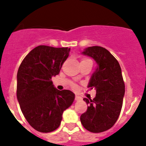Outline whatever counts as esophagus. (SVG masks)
<instances>
[{"mask_svg":"<svg viewBox=\"0 0 146 146\" xmlns=\"http://www.w3.org/2000/svg\"><path fill=\"white\" fill-rule=\"evenodd\" d=\"M81 99H82V98H81L80 96H75V100H76V101H80V100H81Z\"/></svg>","mask_w":146,"mask_h":146,"instance_id":"esophagus-1","label":"esophagus"}]
</instances>
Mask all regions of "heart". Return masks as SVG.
Instances as JSON below:
<instances>
[{"instance_id":"b5f03b06","label":"heart","mask_w":146,"mask_h":146,"mask_svg":"<svg viewBox=\"0 0 146 146\" xmlns=\"http://www.w3.org/2000/svg\"><path fill=\"white\" fill-rule=\"evenodd\" d=\"M88 60V59H86V58H85V59H83V60ZM72 88H75L76 86H74V85H73V86H72Z\"/></svg>"}]
</instances>
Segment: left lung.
I'll list each match as a JSON object with an SVG mask.
<instances>
[{
  "instance_id": "1",
  "label": "left lung",
  "mask_w": 146,
  "mask_h": 146,
  "mask_svg": "<svg viewBox=\"0 0 146 146\" xmlns=\"http://www.w3.org/2000/svg\"><path fill=\"white\" fill-rule=\"evenodd\" d=\"M82 54L94 59L97 66L88 85L96 90V96L83 99L88 106L87 111L81 115L80 121L88 131L99 133L111 128L118 120L125 85L119 63L108 50L93 46L85 49Z\"/></svg>"
}]
</instances>
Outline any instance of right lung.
Segmentation results:
<instances>
[{
  "label": "right lung",
  "mask_w": 146,
  "mask_h": 146,
  "mask_svg": "<svg viewBox=\"0 0 146 146\" xmlns=\"http://www.w3.org/2000/svg\"><path fill=\"white\" fill-rule=\"evenodd\" d=\"M69 51L68 47L39 45L25 56L18 69L17 97L20 109L29 124L40 132L58 128L63 113L75 98L69 90H58L51 80L59 74Z\"/></svg>",
  "instance_id": "1"
}]
</instances>
